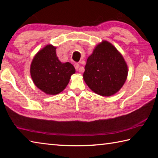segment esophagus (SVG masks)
Wrapping results in <instances>:
<instances>
[{"label":"esophagus","instance_id":"obj_1","mask_svg":"<svg viewBox=\"0 0 158 158\" xmlns=\"http://www.w3.org/2000/svg\"><path fill=\"white\" fill-rule=\"evenodd\" d=\"M74 67H75V69L77 71H79V72H81V73H82V72H84V69H81L79 68V65L78 63H75L74 64Z\"/></svg>","mask_w":158,"mask_h":158}]
</instances>
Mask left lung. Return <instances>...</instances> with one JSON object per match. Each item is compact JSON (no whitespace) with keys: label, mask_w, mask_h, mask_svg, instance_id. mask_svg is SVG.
<instances>
[{"label":"left lung","mask_w":158,"mask_h":158,"mask_svg":"<svg viewBox=\"0 0 158 158\" xmlns=\"http://www.w3.org/2000/svg\"><path fill=\"white\" fill-rule=\"evenodd\" d=\"M127 74V65L121 53L110 42L102 40L88 58L83 78L93 92L109 97L119 91Z\"/></svg>","instance_id":"8db88e82"}]
</instances>
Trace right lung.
<instances>
[{"label": "right lung", "instance_id": "add662e5", "mask_svg": "<svg viewBox=\"0 0 158 158\" xmlns=\"http://www.w3.org/2000/svg\"><path fill=\"white\" fill-rule=\"evenodd\" d=\"M56 49L52 44L46 45L35 55L30 68L34 84L50 95L62 92L76 72L70 63L60 62Z\"/></svg>", "mask_w": 158, "mask_h": 158}]
</instances>
